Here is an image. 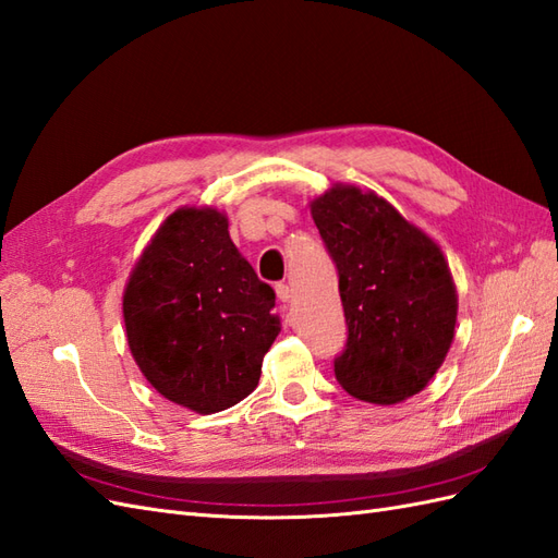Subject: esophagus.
<instances>
[{
  "label": "esophagus",
  "mask_w": 558,
  "mask_h": 558,
  "mask_svg": "<svg viewBox=\"0 0 558 558\" xmlns=\"http://www.w3.org/2000/svg\"><path fill=\"white\" fill-rule=\"evenodd\" d=\"M275 291H277V298H279L281 303H289L291 301V289L287 287V283H277Z\"/></svg>",
  "instance_id": "obj_1"
}]
</instances>
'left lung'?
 Returning <instances> with one entry per match:
<instances>
[{
    "instance_id": "8db88e82",
    "label": "left lung",
    "mask_w": 558,
    "mask_h": 558,
    "mask_svg": "<svg viewBox=\"0 0 558 558\" xmlns=\"http://www.w3.org/2000/svg\"><path fill=\"white\" fill-rule=\"evenodd\" d=\"M338 267L348 343L333 372L352 398L396 404L424 390L454 341L457 287L440 246L384 196L333 184L310 203Z\"/></svg>"
}]
</instances>
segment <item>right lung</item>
I'll list each match as a JSON object with an SVG mask.
<instances>
[{
    "label": "right lung",
    "instance_id": "1",
    "mask_svg": "<svg viewBox=\"0 0 558 558\" xmlns=\"http://www.w3.org/2000/svg\"><path fill=\"white\" fill-rule=\"evenodd\" d=\"M213 206H182L158 227L122 293L128 345L162 398L215 414L248 398L281 331L275 291L229 239Z\"/></svg>",
    "mask_w": 558,
    "mask_h": 558
}]
</instances>
